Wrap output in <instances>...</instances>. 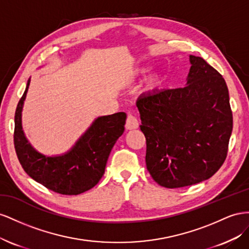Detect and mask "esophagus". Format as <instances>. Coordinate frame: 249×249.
Wrapping results in <instances>:
<instances>
[{
  "label": "esophagus",
  "instance_id": "obj_1",
  "mask_svg": "<svg viewBox=\"0 0 249 249\" xmlns=\"http://www.w3.org/2000/svg\"><path fill=\"white\" fill-rule=\"evenodd\" d=\"M125 127H126V129H128V130L137 129L138 127H139V121H138V119L134 117V116H132V115H128V116H127Z\"/></svg>",
  "mask_w": 249,
  "mask_h": 249
}]
</instances>
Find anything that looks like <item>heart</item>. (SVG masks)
Listing matches in <instances>:
<instances>
[{
    "mask_svg": "<svg viewBox=\"0 0 249 249\" xmlns=\"http://www.w3.org/2000/svg\"><path fill=\"white\" fill-rule=\"evenodd\" d=\"M149 72V68L147 67H139L136 69H132L128 73V77L130 79H134V78H140L145 76ZM167 83V75L165 74L164 71L159 70L149 75L143 84L142 90L143 93L147 95H155L160 93L164 89L165 85Z\"/></svg>",
    "mask_w": 249,
    "mask_h": 249,
    "instance_id": "heart-1",
    "label": "heart"
}]
</instances>
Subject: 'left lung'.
<instances>
[{"instance_id": "obj_1", "label": "left lung", "mask_w": 249, "mask_h": 249, "mask_svg": "<svg viewBox=\"0 0 249 249\" xmlns=\"http://www.w3.org/2000/svg\"><path fill=\"white\" fill-rule=\"evenodd\" d=\"M186 87L141 96L146 166L168 189L209 179L222 166L232 130L229 89L203 58L190 55Z\"/></svg>"}]
</instances>
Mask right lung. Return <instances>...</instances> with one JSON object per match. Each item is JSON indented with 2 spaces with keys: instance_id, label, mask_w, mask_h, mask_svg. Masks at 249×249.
Masks as SVG:
<instances>
[{
  "instance_id": "right-lung-1",
  "label": "right lung",
  "mask_w": 249,
  "mask_h": 249,
  "mask_svg": "<svg viewBox=\"0 0 249 249\" xmlns=\"http://www.w3.org/2000/svg\"><path fill=\"white\" fill-rule=\"evenodd\" d=\"M29 85L30 78L14 116V148L25 172L62 195H78L94 188L104 174L113 145L124 132L126 113L98 117L68 152L48 156L29 143L23 130L22 111Z\"/></svg>"
}]
</instances>
